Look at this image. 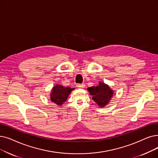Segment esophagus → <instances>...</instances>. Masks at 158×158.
<instances>
[{
  "instance_id": "34e87169",
  "label": "esophagus",
  "mask_w": 158,
  "mask_h": 158,
  "mask_svg": "<svg viewBox=\"0 0 158 158\" xmlns=\"http://www.w3.org/2000/svg\"><path fill=\"white\" fill-rule=\"evenodd\" d=\"M76 86L77 88H85V84H77L76 85Z\"/></svg>"
}]
</instances>
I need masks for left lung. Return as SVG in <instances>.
I'll use <instances>...</instances> for the list:
<instances>
[{
    "mask_svg": "<svg viewBox=\"0 0 158 158\" xmlns=\"http://www.w3.org/2000/svg\"><path fill=\"white\" fill-rule=\"evenodd\" d=\"M97 86L88 88V91L92 95V99L99 106L104 107L106 105L113 95V91L108 85L99 82Z\"/></svg>",
    "mask_w": 158,
    "mask_h": 158,
    "instance_id": "1",
    "label": "left lung"
}]
</instances>
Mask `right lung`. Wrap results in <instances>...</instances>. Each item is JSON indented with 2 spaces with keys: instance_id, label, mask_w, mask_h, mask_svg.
Listing matches in <instances>:
<instances>
[{
  "instance_id": "right-lung-1",
  "label": "right lung",
  "mask_w": 158,
  "mask_h": 158,
  "mask_svg": "<svg viewBox=\"0 0 158 158\" xmlns=\"http://www.w3.org/2000/svg\"><path fill=\"white\" fill-rule=\"evenodd\" d=\"M74 88L70 87H64L61 85H57L52 89L51 94V101L55 103L61 105L66 101L68 96Z\"/></svg>"
}]
</instances>
